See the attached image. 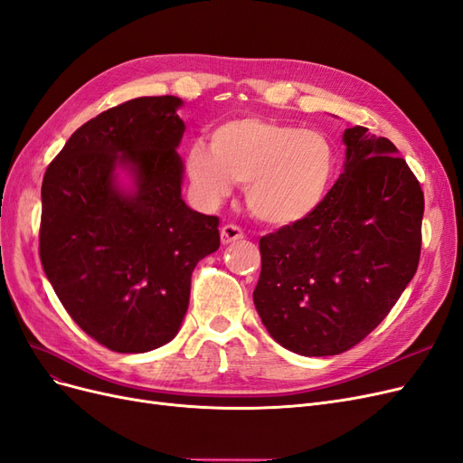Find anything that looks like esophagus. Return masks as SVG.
I'll return each mask as SVG.
<instances>
[{
  "mask_svg": "<svg viewBox=\"0 0 463 463\" xmlns=\"http://www.w3.org/2000/svg\"><path fill=\"white\" fill-rule=\"evenodd\" d=\"M239 239H243L241 228L235 226V224L222 226V230H220V241H222V245H230L233 241H239Z\"/></svg>",
  "mask_w": 463,
  "mask_h": 463,
  "instance_id": "1",
  "label": "esophagus"
}]
</instances>
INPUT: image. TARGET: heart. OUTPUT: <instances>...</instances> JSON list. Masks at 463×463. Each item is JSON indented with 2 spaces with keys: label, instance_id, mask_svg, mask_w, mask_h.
<instances>
[{
  "label": "heart",
  "instance_id": "1",
  "mask_svg": "<svg viewBox=\"0 0 463 463\" xmlns=\"http://www.w3.org/2000/svg\"><path fill=\"white\" fill-rule=\"evenodd\" d=\"M187 176L206 204L247 184L250 213L272 226H289L320 209L333 184L337 153L317 130L268 118H237L218 126L211 147L187 151Z\"/></svg>",
  "mask_w": 463,
  "mask_h": 463
}]
</instances>
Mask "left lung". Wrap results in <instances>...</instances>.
Segmentation results:
<instances>
[{
	"instance_id": "obj_1",
	"label": "left lung",
	"mask_w": 463,
	"mask_h": 463,
	"mask_svg": "<svg viewBox=\"0 0 463 463\" xmlns=\"http://www.w3.org/2000/svg\"><path fill=\"white\" fill-rule=\"evenodd\" d=\"M345 170L320 209L260 239L254 307L272 339L333 356L372 333L418 269L423 191L387 137L346 128Z\"/></svg>"
}]
</instances>
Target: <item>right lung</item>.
<instances>
[{
  "label": "right lung",
  "mask_w": 463,
  "mask_h": 463,
  "mask_svg": "<svg viewBox=\"0 0 463 463\" xmlns=\"http://www.w3.org/2000/svg\"><path fill=\"white\" fill-rule=\"evenodd\" d=\"M182 105L161 95L105 110L43 176V272L72 320L115 353H149L176 337L191 272L220 247L218 218L182 199Z\"/></svg>",
  "instance_id": "right-lung-1"
}]
</instances>
